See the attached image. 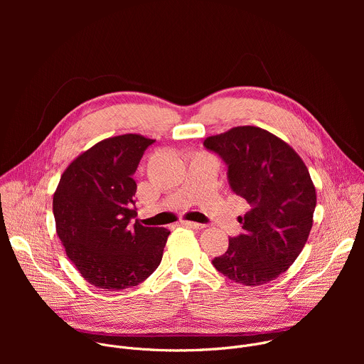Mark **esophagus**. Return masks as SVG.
<instances>
[{
    "instance_id": "obj_1",
    "label": "esophagus",
    "mask_w": 364,
    "mask_h": 364,
    "mask_svg": "<svg viewBox=\"0 0 364 364\" xmlns=\"http://www.w3.org/2000/svg\"><path fill=\"white\" fill-rule=\"evenodd\" d=\"M181 225H184V226H187V228H191V229H196V230H200V229H203L204 228V225H200V223H196V222H183Z\"/></svg>"
}]
</instances>
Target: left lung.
<instances>
[{
  "mask_svg": "<svg viewBox=\"0 0 364 364\" xmlns=\"http://www.w3.org/2000/svg\"><path fill=\"white\" fill-rule=\"evenodd\" d=\"M204 146L228 164L232 190L249 212L237 220L243 233L213 259L215 268L246 287L277 279L306 243L317 204L309 171L295 149L259 127H235L207 136Z\"/></svg>",
  "mask_w": 364,
  "mask_h": 364,
  "instance_id": "left-lung-1",
  "label": "left lung"
}]
</instances>
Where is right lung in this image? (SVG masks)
Wrapping results in <instances>:
<instances>
[{
	"label": "right lung",
	"mask_w": 364,
	"mask_h": 364,
	"mask_svg": "<svg viewBox=\"0 0 364 364\" xmlns=\"http://www.w3.org/2000/svg\"><path fill=\"white\" fill-rule=\"evenodd\" d=\"M152 142L139 134L102 139L68 166L53 194L58 236L70 262L96 288L135 287L163 259L170 230L131 225L136 216L132 174Z\"/></svg>",
	"instance_id": "right-lung-1"
}]
</instances>
